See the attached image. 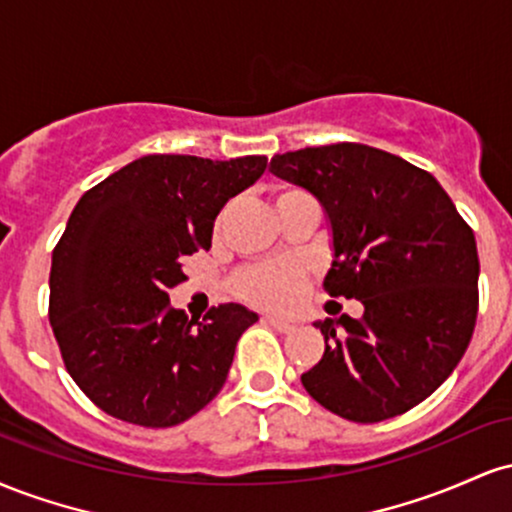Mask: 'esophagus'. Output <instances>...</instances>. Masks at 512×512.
Masks as SVG:
<instances>
[{
	"label": "esophagus",
	"instance_id": "esophagus-1",
	"mask_svg": "<svg viewBox=\"0 0 512 512\" xmlns=\"http://www.w3.org/2000/svg\"><path fill=\"white\" fill-rule=\"evenodd\" d=\"M262 320L267 322V325H272L274 330H279V332H291L293 327H296L291 320H284V317H276V315H264Z\"/></svg>",
	"mask_w": 512,
	"mask_h": 512
}]
</instances>
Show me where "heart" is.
Instances as JSON below:
<instances>
[{"label":"heart","instance_id":"b5f03b06","mask_svg":"<svg viewBox=\"0 0 512 512\" xmlns=\"http://www.w3.org/2000/svg\"><path fill=\"white\" fill-rule=\"evenodd\" d=\"M298 197H310L301 187L284 185L276 190L274 204L291 202ZM305 291V269L298 262L291 260H274L262 262L255 267L240 269L233 279V293L240 301L260 305V308H274L284 310L291 308Z\"/></svg>","mask_w":512,"mask_h":512}]
</instances>
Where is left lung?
<instances>
[{"mask_svg":"<svg viewBox=\"0 0 512 512\" xmlns=\"http://www.w3.org/2000/svg\"><path fill=\"white\" fill-rule=\"evenodd\" d=\"M272 173L320 199L332 226V298L363 317L315 322L325 354L301 383L342 419L378 424L445 383L479 310L474 231L426 170L366 144L276 154ZM334 303V301H330Z\"/></svg>","mask_w":512,"mask_h":512,"instance_id":"obj_1","label":"left lung"}]
</instances>
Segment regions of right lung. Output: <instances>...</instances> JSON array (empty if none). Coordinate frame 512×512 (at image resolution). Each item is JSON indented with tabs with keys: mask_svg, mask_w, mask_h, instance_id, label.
Masks as SVG:
<instances>
[{
	"mask_svg": "<svg viewBox=\"0 0 512 512\" xmlns=\"http://www.w3.org/2000/svg\"><path fill=\"white\" fill-rule=\"evenodd\" d=\"M264 168V156L154 154L79 199L52 250L48 315L64 368L105 414L168 428L219 395L257 315L223 303L190 320L168 291L187 279V257L211 248L223 204Z\"/></svg>",
	"mask_w": 512,
	"mask_h": 512,
	"instance_id": "right-lung-1",
	"label": "right lung"
}]
</instances>
